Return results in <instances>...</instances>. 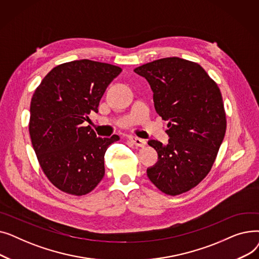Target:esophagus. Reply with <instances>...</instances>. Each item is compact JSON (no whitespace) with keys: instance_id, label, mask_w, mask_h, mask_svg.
<instances>
[{"instance_id":"esophagus-1","label":"esophagus","mask_w":259,"mask_h":259,"mask_svg":"<svg viewBox=\"0 0 259 259\" xmlns=\"http://www.w3.org/2000/svg\"><path fill=\"white\" fill-rule=\"evenodd\" d=\"M129 140L132 144H134L135 146H138V147H145L146 146V141L145 140L135 138V137H130Z\"/></svg>"}]
</instances>
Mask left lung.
<instances>
[{"label": "left lung", "mask_w": 259, "mask_h": 259, "mask_svg": "<svg viewBox=\"0 0 259 259\" xmlns=\"http://www.w3.org/2000/svg\"><path fill=\"white\" fill-rule=\"evenodd\" d=\"M134 72L148 80L155 110L169 128L167 146L148 142L158 154L148 178L166 194L187 192L210 172L225 138L221 90L200 65L176 57L147 63Z\"/></svg>", "instance_id": "8db88e82"}]
</instances>
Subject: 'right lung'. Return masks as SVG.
Segmentation results:
<instances>
[{
	"label": "right lung",
	"instance_id": "obj_1",
	"mask_svg": "<svg viewBox=\"0 0 259 259\" xmlns=\"http://www.w3.org/2000/svg\"><path fill=\"white\" fill-rule=\"evenodd\" d=\"M121 68L90 60L61 64L40 81L30 103L29 133L39 166L63 192L85 195L105 174L107 148L118 135L98 138L90 126L91 112Z\"/></svg>",
	"mask_w": 259,
	"mask_h": 259
}]
</instances>
